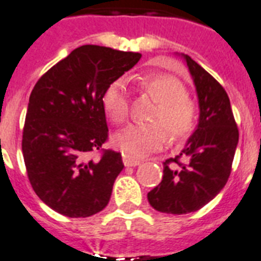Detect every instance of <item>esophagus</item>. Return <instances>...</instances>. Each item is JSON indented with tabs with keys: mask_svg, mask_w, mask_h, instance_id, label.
<instances>
[{
	"mask_svg": "<svg viewBox=\"0 0 261 261\" xmlns=\"http://www.w3.org/2000/svg\"><path fill=\"white\" fill-rule=\"evenodd\" d=\"M122 162H124L125 167H136L141 163V160L135 159L133 156L129 155H122Z\"/></svg>",
	"mask_w": 261,
	"mask_h": 261,
	"instance_id": "34e87169",
	"label": "esophagus"
}]
</instances>
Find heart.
I'll use <instances>...</instances> for the list:
<instances>
[{
  "instance_id": "b5f03b06",
  "label": "heart",
  "mask_w": 261,
  "mask_h": 261,
  "mask_svg": "<svg viewBox=\"0 0 261 261\" xmlns=\"http://www.w3.org/2000/svg\"><path fill=\"white\" fill-rule=\"evenodd\" d=\"M143 87L159 102L149 116L153 124H132L114 136V144L121 151L135 158L163 147L167 140L164 127L172 139H182L193 132L197 124V106L180 79L170 74L147 75ZM102 105L114 124H124L130 110L128 79L121 76L110 83L102 97Z\"/></svg>"
}]
</instances>
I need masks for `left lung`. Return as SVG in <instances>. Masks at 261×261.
Here are the masks:
<instances>
[{"label":"left lung","mask_w":261,"mask_h":261,"mask_svg":"<svg viewBox=\"0 0 261 261\" xmlns=\"http://www.w3.org/2000/svg\"><path fill=\"white\" fill-rule=\"evenodd\" d=\"M199 101V122L186 147L163 163V179L148 193L158 212L187 214L209 203L226 185L239 143V129L226 91L185 55Z\"/></svg>","instance_id":"8db88e82"}]
</instances>
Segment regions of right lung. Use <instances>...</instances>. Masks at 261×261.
Wrapping results in <instances>:
<instances>
[{"mask_svg": "<svg viewBox=\"0 0 261 261\" xmlns=\"http://www.w3.org/2000/svg\"><path fill=\"white\" fill-rule=\"evenodd\" d=\"M139 52L82 45L41 75L29 95L22 156L37 197L59 214L90 217L105 209L124 163L103 149L109 129L106 87L140 60ZM100 156L94 158L92 153Z\"/></svg>", "mask_w": 261, "mask_h": 261, "instance_id": "right-lung-1", "label": "right lung"}]
</instances>
